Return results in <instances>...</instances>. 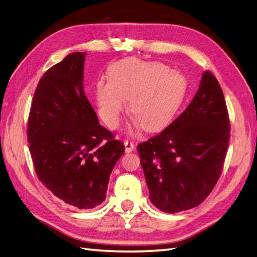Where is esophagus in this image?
Segmentation results:
<instances>
[{
  "mask_svg": "<svg viewBox=\"0 0 257 257\" xmlns=\"http://www.w3.org/2000/svg\"><path fill=\"white\" fill-rule=\"evenodd\" d=\"M124 146H125V152H126V153H131V152H133L135 150V145L132 142H128V141L124 142Z\"/></svg>",
  "mask_w": 257,
  "mask_h": 257,
  "instance_id": "34e87169",
  "label": "esophagus"
}]
</instances>
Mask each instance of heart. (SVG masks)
I'll return each mask as SVG.
<instances>
[{"instance_id":"b5f03b06","label":"heart","mask_w":257,"mask_h":257,"mask_svg":"<svg viewBox=\"0 0 257 257\" xmlns=\"http://www.w3.org/2000/svg\"><path fill=\"white\" fill-rule=\"evenodd\" d=\"M186 77L162 62L124 59L109 67L108 81L95 84L99 116L116 127L130 99V109L150 132L169 125L184 101Z\"/></svg>"}]
</instances>
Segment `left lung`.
I'll use <instances>...</instances> for the list:
<instances>
[{"label":"left lung","mask_w":257,"mask_h":257,"mask_svg":"<svg viewBox=\"0 0 257 257\" xmlns=\"http://www.w3.org/2000/svg\"><path fill=\"white\" fill-rule=\"evenodd\" d=\"M228 141L222 87L206 71L185 111L159 135L138 145L152 204L165 213L200 205L219 179Z\"/></svg>","instance_id":"obj_1"}]
</instances>
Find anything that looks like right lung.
<instances>
[{
	"instance_id": "right-lung-1",
	"label": "right lung",
	"mask_w": 257,
	"mask_h": 257,
	"mask_svg": "<svg viewBox=\"0 0 257 257\" xmlns=\"http://www.w3.org/2000/svg\"><path fill=\"white\" fill-rule=\"evenodd\" d=\"M86 52H75L44 73L36 87L28 141L36 175L64 203L90 209L103 203L121 141L99 125L83 90Z\"/></svg>"
}]
</instances>
